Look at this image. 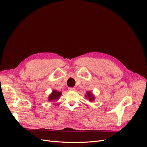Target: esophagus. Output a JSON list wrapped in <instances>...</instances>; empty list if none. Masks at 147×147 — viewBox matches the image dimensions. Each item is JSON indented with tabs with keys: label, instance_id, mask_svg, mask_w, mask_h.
Segmentation results:
<instances>
[{
	"label": "esophagus",
	"instance_id": "34e87169",
	"mask_svg": "<svg viewBox=\"0 0 147 147\" xmlns=\"http://www.w3.org/2000/svg\"><path fill=\"white\" fill-rule=\"evenodd\" d=\"M68 90H69V91H75V88L70 87V88H69Z\"/></svg>",
	"mask_w": 147,
	"mask_h": 147
}]
</instances>
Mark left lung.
<instances>
[{"mask_svg":"<svg viewBox=\"0 0 147 147\" xmlns=\"http://www.w3.org/2000/svg\"><path fill=\"white\" fill-rule=\"evenodd\" d=\"M85 96H86V98H88L89 99V100L91 102L95 99V97H94V95H93L91 93V92H90V91H88L86 92V94L85 95Z\"/></svg>","mask_w":147,"mask_h":147,"instance_id":"8db88e82","label":"left lung"}]
</instances>
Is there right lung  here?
I'll return each instance as SVG.
<instances>
[{"label":"right lung","mask_w":147,"mask_h":147,"mask_svg":"<svg viewBox=\"0 0 147 147\" xmlns=\"http://www.w3.org/2000/svg\"><path fill=\"white\" fill-rule=\"evenodd\" d=\"M61 94H62L61 92H59L56 90H53L51 92V94H50V95L48 97V100L49 101L57 100L61 97Z\"/></svg>","instance_id":"obj_1"}]
</instances>
